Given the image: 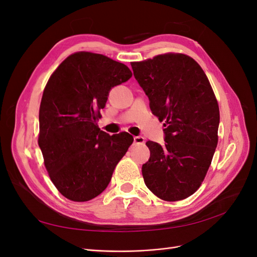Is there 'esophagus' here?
<instances>
[{"label": "esophagus", "mask_w": 257, "mask_h": 257, "mask_svg": "<svg viewBox=\"0 0 257 257\" xmlns=\"http://www.w3.org/2000/svg\"><path fill=\"white\" fill-rule=\"evenodd\" d=\"M145 138L143 136H135L134 137V145H144Z\"/></svg>", "instance_id": "34e87169"}]
</instances>
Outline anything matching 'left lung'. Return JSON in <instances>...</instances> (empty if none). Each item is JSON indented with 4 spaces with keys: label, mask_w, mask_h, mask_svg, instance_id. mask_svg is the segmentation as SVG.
<instances>
[{
    "label": "left lung",
    "mask_w": 257,
    "mask_h": 257,
    "mask_svg": "<svg viewBox=\"0 0 257 257\" xmlns=\"http://www.w3.org/2000/svg\"><path fill=\"white\" fill-rule=\"evenodd\" d=\"M131 65L152 113L166 122L165 144L146 143L150 159L142 168L145 183L163 200L184 199L204 181L217 145L220 110L213 90L203 68L185 54Z\"/></svg>",
    "instance_id": "obj_1"
}]
</instances>
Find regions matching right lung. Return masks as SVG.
Instances as JSON below:
<instances>
[{
  "label": "right lung",
  "mask_w": 257,
  "mask_h": 257,
  "mask_svg": "<svg viewBox=\"0 0 257 257\" xmlns=\"http://www.w3.org/2000/svg\"><path fill=\"white\" fill-rule=\"evenodd\" d=\"M132 77L130 68L103 54L77 52L49 78L40 108V146L51 181L62 195L88 201L109 184L133 136H110L96 120L110 90Z\"/></svg>",
  "instance_id": "add662e5"
}]
</instances>
